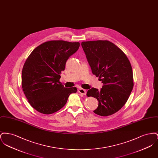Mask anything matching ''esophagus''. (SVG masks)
I'll return each mask as SVG.
<instances>
[{
    "label": "esophagus",
    "mask_w": 158,
    "mask_h": 158,
    "mask_svg": "<svg viewBox=\"0 0 158 158\" xmlns=\"http://www.w3.org/2000/svg\"><path fill=\"white\" fill-rule=\"evenodd\" d=\"M79 92L80 93V94H82L83 95H85L86 94V90H85V89H82V88H81V89H79Z\"/></svg>",
    "instance_id": "1"
}]
</instances>
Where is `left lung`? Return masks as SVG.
Returning <instances> with one entry per match:
<instances>
[{
  "instance_id": "8db88e82",
  "label": "left lung",
  "mask_w": 158,
  "mask_h": 158,
  "mask_svg": "<svg viewBox=\"0 0 158 158\" xmlns=\"http://www.w3.org/2000/svg\"><path fill=\"white\" fill-rule=\"evenodd\" d=\"M82 47L92 73L103 83L101 90L92 88L86 94L99 102L94 113L104 117L112 115L126 103L133 90L130 62L119 47L108 40L83 41Z\"/></svg>"
}]
</instances>
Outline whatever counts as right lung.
I'll list each match as a JSON object with an SVG mask.
<instances>
[{"label": "right lung", "mask_w": 158, "mask_h": 158, "mask_svg": "<svg viewBox=\"0 0 158 158\" xmlns=\"http://www.w3.org/2000/svg\"><path fill=\"white\" fill-rule=\"evenodd\" d=\"M80 46L79 42L47 41L37 47L25 61L22 71V88L28 102L44 114L56 113L76 93V87L66 88L59 81L70 56Z\"/></svg>", "instance_id": "1"}]
</instances>
